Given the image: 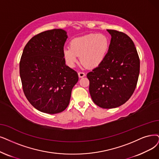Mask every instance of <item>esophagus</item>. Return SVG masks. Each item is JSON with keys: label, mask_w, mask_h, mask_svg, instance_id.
I'll return each instance as SVG.
<instances>
[{"label": "esophagus", "mask_w": 159, "mask_h": 159, "mask_svg": "<svg viewBox=\"0 0 159 159\" xmlns=\"http://www.w3.org/2000/svg\"><path fill=\"white\" fill-rule=\"evenodd\" d=\"M78 76H79V78H83V77H85V74L84 72H78Z\"/></svg>", "instance_id": "34e87169"}]
</instances>
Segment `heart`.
Segmentation results:
<instances>
[{"instance_id": "b5f03b06", "label": "heart", "mask_w": 159, "mask_h": 159, "mask_svg": "<svg viewBox=\"0 0 159 159\" xmlns=\"http://www.w3.org/2000/svg\"><path fill=\"white\" fill-rule=\"evenodd\" d=\"M110 46L109 37L103 33H91L74 39L70 47L63 49V56L67 65L74 67L79 60L85 66L94 68L104 61Z\"/></svg>"}]
</instances>
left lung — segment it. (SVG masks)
<instances>
[{
    "label": "left lung",
    "mask_w": 159,
    "mask_h": 159,
    "mask_svg": "<svg viewBox=\"0 0 159 159\" xmlns=\"http://www.w3.org/2000/svg\"><path fill=\"white\" fill-rule=\"evenodd\" d=\"M110 46L104 61L87 74L94 103L105 109L125 104L134 93L139 74V59L134 43L126 34L107 30Z\"/></svg>",
    "instance_id": "1"
}]
</instances>
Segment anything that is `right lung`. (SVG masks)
I'll list each match as a JSON object with an SVG mask.
<instances>
[{
	"instance_id": "right-lung-1",
	"label": "right lung",
	"mask_w": 159,
	"mask_h": 159,
	"mask_svg": "<svg viewBox=\"0 0 159 159\" xmlns=\"http://www.w3.org/2000/svg\"><path fill=\"white\" fill-rule=\"evenodd\" d=\"M64 30L53 29L35 35L24 48L20 74L25 97L42 112L55 114L69 104L78 75L66 66L63 49L67 39Z\"/></svg>"
}]
</instances>
